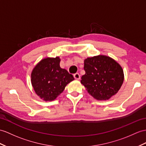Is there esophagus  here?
I'll list each match as a JSON object with an SVG mask.
<instances>
[{
  "label": "esophagus",
  "instance_id": "obj_1",
  "mask_svg": "<svg viewBox=\"0 0 146 146\" xmlns=\"http://www.w3.org/2000/svg\"><path fill=\"white\" fill-rule=\"evenodd\" d=\"M74 79H75L79 80L80 79V76L79 74L76 73V74H75L74 75Z\"/></svg>",
  "mask_w": 146,
  "mask_h": 146
}]
</instances>
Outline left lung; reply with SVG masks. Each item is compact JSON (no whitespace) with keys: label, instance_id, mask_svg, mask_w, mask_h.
<instances>
[{"label":"left lung","instance_id":"left-lung-1","mask_svg":"<svg viewBox=\"0 0 146 146\" xmlns=\"http://www.w3.org/2000/svg\"><path fill=\"white\" fill-rule=\"evenodd\" d=\"M81 84L97 100H107L118 93L124 81L122 67L115 59L98 55L84 60Z\"/></svg>","mask_w":146,"mask_h":146}]
</instances>
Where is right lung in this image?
Masks as SVG:
<instances>
[{"label":"right lung","instance_id":"right-lung-1","mask_svg":"<svg viewBox=\"0 0 146 146\" xmlns=\"http://www.w3.org/2000/svg\"><path fill=\"white\" fill-rule=\"evenodd\" d=\"M59 57L46 58L35 66L31 74V82L38 96L45 102L56 99L66 85L74 80L72 75L60 67Z\"/></svg>","mask_w":146,"mask_h":146}]
</instances>
